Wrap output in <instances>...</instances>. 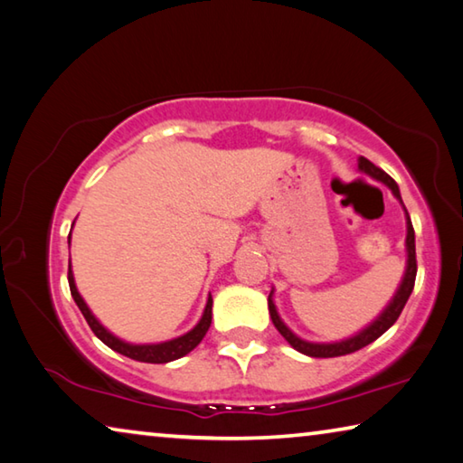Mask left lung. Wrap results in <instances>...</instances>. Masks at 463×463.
Segmentation results:
<instances>
[{"label": "left lung", "mask_w": 463, "mask_h": 463, "mask_svg": "<svg viewBox=\"0 0 463 463\" xmlns=\"http://www.w3.org/2000/svg\"><path fill=\"white\" fill-rule=\"evenodd\" d=\"M358 170L364 175H368L374 178V181H380L383 184H386L388 189L392 191V194L396 197V201L401 203L404 209V219H407V240H404V246H407V266H404V274L399 288H396L394 297L391 298L383 313L378 317L366 326L364 329H360L358 334H354L352 337L339 339V342H329V344H319V342H307V339L298 337L297 334H293L287 327V323L280 319V315L277 311V305H274V288L270 290L269 295V311H270V319L274 323V327L279 329V334L287 339V342L295 347L297 352H301L309 358H337V355H345L352 352H358L362 347H366L368 344L376 342V339L384 334V331L391 329L394 326V321L399 319V315L402 313L404 305H407L409 297L412 293V287H415V277H417V256H415V230H412L409 211L404 207L399 184H396L391 176H388L383 168H378L376 165H372L368 158L360 156L358 158Z\"/></svg>", "instance_id": "8db88e82"}]
</instances>
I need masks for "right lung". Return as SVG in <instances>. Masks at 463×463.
Returning <instances> with one entry per match:
<instances>
[{
  "mask_svg": "<svg viewBox=\"0 0 463 463\" xmlns=\"http://www.w3.org/2000/svg\"><path fill=\"white\" fill-rule=\"evenodd\" d=\"M69 246H71V233H69ZM69 287H71L72 298H75L77 307L80 309V313H83V317L87 319L89 327H91L93 334L99 337L105 345L111 347L113 352L128 355V358H132L136 362L166 364V362L183 358V355L193 352L194 347L201 344V339L205 337L207 329L211 326V307H213V298H211V295H209L205 311H203L199 323L191 331H186V334H183V335L168 339V342H160V344H129V342H124V339H119L118 335H113L108 327L101 326L99 319H97L91 313V309H89L85 298L80 297V293L77 290L75 277H72V269H71V260H69Z\"/></svg>",
  "mask_w": 463,
  "mask_h": 463,
  "instance_id": "right-lung-1",
  "label": "right lung"
}]
</instances>
